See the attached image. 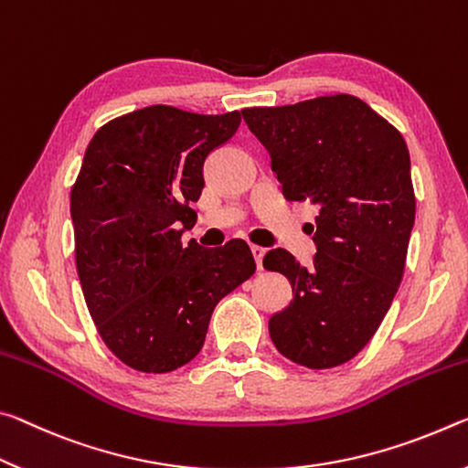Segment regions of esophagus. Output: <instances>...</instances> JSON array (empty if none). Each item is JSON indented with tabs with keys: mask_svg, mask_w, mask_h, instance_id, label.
<instances>
[{
	"mask_svg": "<svg viewBox=\"0 0 468 468\" xmlns=\"http://www.w3.org/2000/svg\"><path fill=\"white\" fill-rule=\"evenodd\" d=\"M252 257H255V263H257V270H263V257H265V249L263 247H257V244H252L250 247Z\"/></svg>",
	"mask_w": 468,
	"mask_h": 468,
	"instance_id": "34e87169",
	"label": "esophagus"
}]
</instances>
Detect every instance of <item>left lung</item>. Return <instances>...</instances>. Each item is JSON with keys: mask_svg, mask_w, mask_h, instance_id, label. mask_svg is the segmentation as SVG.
<instances>
[{"mask_svg": "<svg viewBox=\"0 0 468 468\" xmlns=\"http://www.w3.org/2000/svg\"><path fill=\"white\" fill-rule=\"evenodd\" d=\"M242 118L270 151L288 201L319 209L309 267L284 249L263 259L292 286V301L270 319L271 342L309 369L338 367L373 338L402 282L415 224L407 143L344 93L247 107Z\"/></svg>", "mask_w": 468, "mask_h": 468, "instance_id": "obj_1", "label": "left lung"}]
</instances>
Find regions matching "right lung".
Masks as SVG:
<instances>
[{
    "label": "right lung",
    "mask_w": 468,
    "mask_h": 468,
    "mask_svg": "<svg viewBox=\"0 0 468 468\" xmlns=\"http://www.w3.org/2000/svg\"><path fill=\"white\" fill-rule=\"evenodd\" d=\"M239 126L240 112L149 105L107 122L84 153L70 193L76 270L99 335L136 371L193 361L216 304L255 273L240 239L180 242L197 221L207 155Z\"/></svg>",
    "instance_id": "obj_1"
}]
</instances>
